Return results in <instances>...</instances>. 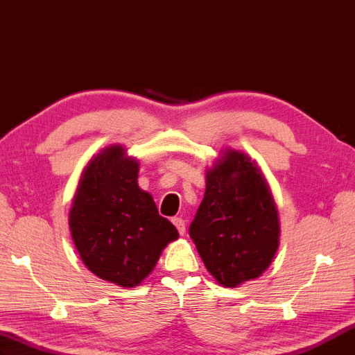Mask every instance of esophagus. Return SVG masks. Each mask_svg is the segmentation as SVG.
Listing matches in <instances>:
<instances>
[{
	"mask_svg": "<svg viewBox=\"0 0 355 355\" xmlns=\"http://www.w3.org/2000/svg\"><path fill=\"white\" fill-rule=\"evenodd\" d=\"M172 224H174V225L177 227L178 233H180L181 236L186 234V222H184V219H181V218H172Z\"/></svg>",
	"mask_w": 355,
	"mask_h": 355,
	"instance_id": "obj_1",
	"label": "esophagus"
}]
</instances>
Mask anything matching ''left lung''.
<instances>
[{
  "mask_svg": "<svg viewBox=\"0 0 355 355\" xmlns=\"http://www.w3.org/2000/svg\"><path fill=\"white\" fill-rule=\"evenodd\" d=\"M189 236L205 268L225 287L260 277L278 250L279 219L257 163L228 148L205 171V193Z\"/></svg>",
  "mask_w": 355,
  "mask_h": 355,
  "instance_id": "8db88e82",
  "label": "left lung"
}]
</instances>
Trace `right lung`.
<instances>
[{
  "label": "right lung",
  "mask_w": 355,
  "mask_h": 355,
  "mask_svg": "<svg viewBox=\"0 0 355 355\" xmlns=\"http://www.w3.org/2000/svg\"><path fill=\"white\" fill-rule=\"evenodd\" d=\"M139 162L122 145L104 148L78 181L69 211L73 245L86 268L105 282L135 287L151 274L177 228L137 184Z\"/></svg>",
  "instance_id": "1"
}]
</instances>
